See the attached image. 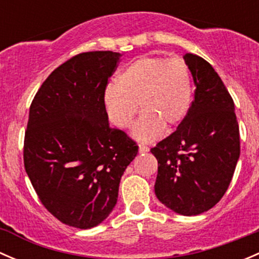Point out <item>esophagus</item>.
I'll list each match as a JSON object with an SVG mask.
<instances>
[{
    "instance_id": "34e87169",
    "label": "esophagus",
    "mask_w": 259,
    "mask_h": 259,
    "mask_svg": "<svg viewBox=\"0 0 259 259\" xmlns=\"http://www.w3.org/2000/svg\"><path fill=\"white\" fill-rule=\"evenodd\" d=\"M149 150H150V148H149V146H146V145H144V144H140V145H139V153H140V154L149 153Z\"/></svg>"
}]
</instances>
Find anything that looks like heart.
Listing matches in <instances>:
<instances>
[{
    "instance_id": "b5f03b06",
    "label": "heart",
    "mask_w": 259,
    "mask_h": 259,
    "mask_svg": "<svg viewBox=\"0 0 259 259\" xmlns=\"http://www.w3.org/2000/svg\"><path fill=\"white\" fill-rule=\"evenodd\" d=\"M116 82L104 89V109L115 126L126 129L134 121L139 104L143 115L133 130L135 139H158L164 127L178 126L189 113L192 80L184 60L139 57L119 72Z\"/></svg>"
}]
</instances>
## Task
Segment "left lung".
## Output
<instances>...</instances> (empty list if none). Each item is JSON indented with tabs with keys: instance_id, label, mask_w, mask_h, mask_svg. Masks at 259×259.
Wrapping results in <instances>:
<instances>
[{
	"instance_id": "left-lung-1",
	"label": "left lung",
	"mask_w": 259,
	"mask_h": 259,
	"mask_svg": "<svg viewBox=\"0 0 259 259\" xmlns=\"http://www.w3.org/2000/svg\"><path fill=\"white\" fill-rule=\"evenodd\" d=\"M195 91L189 113L151 153L158 160L155 195L182 215L213 208L228 189L241 153L234 103L219 75L200 56L184 55Z\"/></svg>"
}]
</instances>
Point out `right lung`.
I'll use <instances>...</instances> for the list:
<instances>
[{
  "label": "right lung",
  "mask_w": 259,
  "mask_h": 259,
  "mask_svg": "<svg viewBox=\"0 0 259 259\" xmlns=\"http://www.w3.org/2000/svg\"><path fill=\"white\" fill-rule=\"evenodd\" d=\"M120 56L91 51L71 57L49 75L30 106L26 173L44 207L75 228L108 218L121 176L138 154L137 143L109 125L103 105Z\"/></svg>",
  "instance_id": "right-lung-1"
}]
</instances>
